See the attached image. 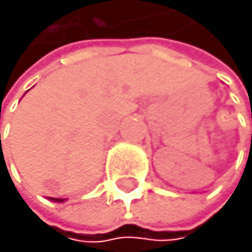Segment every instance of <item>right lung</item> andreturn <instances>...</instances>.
Here are the masks:
<instances>
[{
	"label": "right lung",
	"instance_id": "add662e5",
	"mask_svg": "<svg viewBox=\"0 0 252 252\" xmlns=\"http://www.w3.org/2000/svg\"><path fill=\"white\" fill-rule=\"evenodd\" d=\"M0 137H1V135H0ZM54 200H56V201H63V200H59V198H54Z\"/></svg>",
	"mask_w": 252,
	"mask_h": 252
}]
</instances>
